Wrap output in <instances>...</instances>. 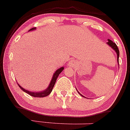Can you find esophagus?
<instances>
[{"mask_svg": "<svg viewBox=\"0 0 130 130\" xmlns=\"http://www.w3.org/2000/svg\"><path fill=\"white\" fill-rule=\"evenodd\" d=\"M74 64H75V61H74V60H72V61H71L70 62H69V65H70V66L74 65Z\"/></svg>", "mask_w": 130, "mask_h": 130, "instance_id": "obj_1", "label": "esophagus"}]
</instances>
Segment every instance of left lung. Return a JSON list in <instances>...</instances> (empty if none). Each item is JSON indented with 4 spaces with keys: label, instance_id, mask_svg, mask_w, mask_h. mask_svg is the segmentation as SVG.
<instances>
[{
    "label": "left lung",
    "instance_id": "1",
    "mask_svg": "<svg viewBox=\"0 0 130 130\" xmlns=\"http://www.w3.org/2000/svg\"><path fill=\"white\" fill-rule=\"evenodd\" d=\"M108 40V42L107 43H108V45L110 46L111 48H112L114 50H115V51H116V53H117V61H118V62H119L120 52H119V50H118V46H117V44H116L115 43L113 42L112 41H111L110 40ZM82 97H84V96H82Z\"/></svg>",
    "mask_w": 130,
    "mask_h": 130
}]
</instances>
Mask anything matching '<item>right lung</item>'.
Wrapping results in <instances>:
<instances>
[{
	"instance_id": "1",
	"label": "right lung",
	"mask_w": 130,
	"mask_h": 130,
	"mask_svg": "<svg viewBox=\"0 0 130 130\" xmlns=\"http://www.w3.org/2000/svg\"><path fill=\"white\" fill-rule=\"evenodd\" d=\"M35 28H36L35 27L32 28L30 29V30H29V31H30V30H35ZM63 69H64V68H63V67H62V68H59V69H58V70L56 71L55 73L54 74L53 77V79H52V80H51V83H50V86H49L47 88V89H46L45 90H44V91L40 92H33L28 91V90H25V89H23V88H22L19 84H18V85H19V87H20V89H22V90H23V91H24L25 92L27 93L28 94L30 95H31V96H33V97H46V96H48V95L51 92V91H52V90H53V88L54 87V84H55L57 78H58V76H59V74L60 73H61V72H62Z\"/></svg>"
}]
</instances>
